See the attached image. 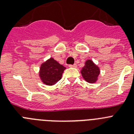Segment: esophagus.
Masks as SVG:
<instances>
[{
	"mask_svg": "<svg viewBox=\"0 0 134 134\" xmlns=\"http://www.w3.org/2000/svg\"><path fill=\"white\" fill-rule=\"evenodd\" d=\"M76 64H70L69 65V67L70 68H76Z\"/></svg>",
	"mask_w": 134,
	"mask_h": 134,
	"instance_id": "esophagus-1",
	"label": "esophagus"
}]
</instances>
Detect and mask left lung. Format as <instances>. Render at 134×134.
<instances>
[{
	"instance_id": "left-lung-1",
	"label": "left lung",
	"mask_w": 134,
	"mask_h": 134,
	"mask_svg": "<svg viewBox=\"0 0 134 134\" xmlns=\"http://www.w3.org/2000/svg\"><path fill=\"white\" fill-rule=\"evenodd\" d=\"M82 75L86 81L93 83L97 80L100 71L97 66H96L93 61L88 60L85 62V65L81 70Z\"/></svg>"
}]
</instances>
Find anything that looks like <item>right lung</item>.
Masks as SVG:
<instances>
[{"label":"right lung","instance_id":"right-lung-1","mask_svg":"<svg viewBox=\"0 0 134 134\" xmlns=\"http://www.w3.org/2000/svg\"><path fill=\"white\" fill-rule=\"evenodd\" d=\"M64 66L60 64L53 58H50L41 66L40 76L46 85H53L62 79Z\"/></svg>","mask_w":134,"mask_h":134}]
</instances>
